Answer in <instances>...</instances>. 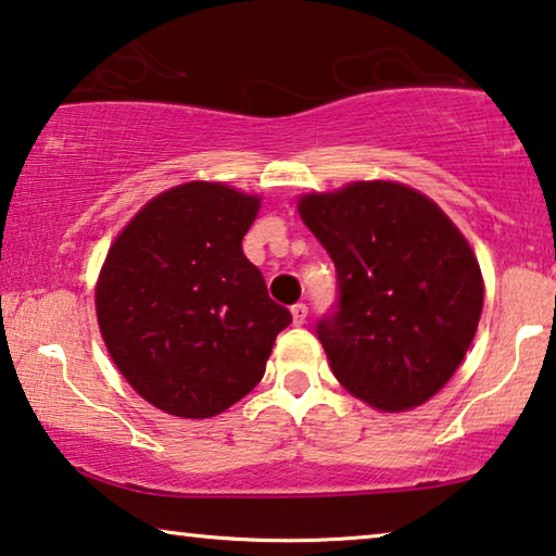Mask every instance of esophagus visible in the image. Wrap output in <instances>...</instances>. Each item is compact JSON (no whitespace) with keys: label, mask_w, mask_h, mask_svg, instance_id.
<instances>
[{"label":"esophagus","mask_w":556,"mask_h":556,"mask_svg":"<svg viewBox=\"0 0 556 556\" xmlns=\"http://www.w3.org/2000/svg\"><path fill=\"white\" fill-rule=\"evenodd\" d=\"M306 314H309V309H306V304H294L292 306V319H294V325L296 327H302L304 321H306Z\"/></svg>","instance_id":"34e87169"}]
</instances>
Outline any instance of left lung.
Masks as SVG:
<instances>
[{
	"instance_id": "left-lung-1",
	"label": "left lung",
	"mask_w": 556,
	"mask_h": 556,
	"mask_svg": "<svg viewBox=\"0 0 556 556\" xmlns=\"http://www.w3.org/2000/svg\"><path fill=\"white\" fill-rule=\"evenodd\" d=\"M296 210L337 267V306L317 325L334 377L375 409L425 404L457 371L482 317L469 242L400 181L304 194Z\"/></svg>"
}]
</instances>
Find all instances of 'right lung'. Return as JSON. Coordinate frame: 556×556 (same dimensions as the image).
Instances as JSON below:
<instances>
[{
    "instance_id": "add662e5",
    "label": "right lung",
    "mask_w": 556,
    "mask_h": 556,
    "mask_svg": "<svg viewBox=\"0 0 556 556\" xmlns=\"http://www.w3.org/2000/svg\"><path fill=\"white\" fill-rule=\"evenodd\" d=\"M260 197L187 181L122 229L97 281V321L124 379L156 409L206 419L260 384L292 321L242 239Z\"/></svg>"
}]
</instances>
